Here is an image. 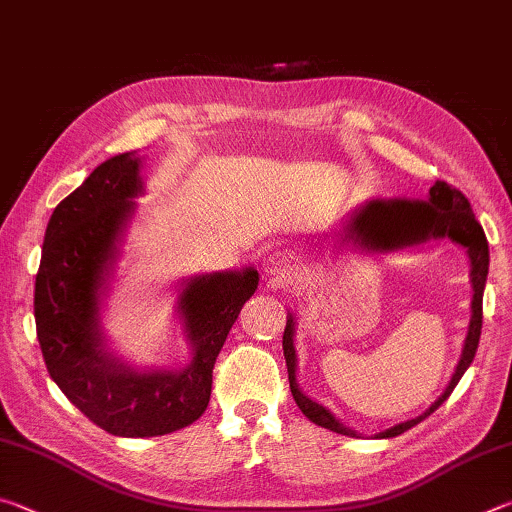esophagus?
<instances>
[{
    "instance_id": "obj_1",
    "label": "esophagus",
    "mask_w": 512,
    "mask_h": 512,
    "mask_svg": "<svg viewBox=\"0 0 512 512\" xmlns=\"http://www.w3.org/2000/svg\"><path fill=\"white\" fill-rule=\"evenodd\" d=\"M291 264L293 255L289 250H271V253L264 257V273L271 277H282L284 273L291 271Z\"/></svg>"
}]
</instances>
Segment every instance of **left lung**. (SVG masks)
<instances>
[{
    "instance_id": "1",
    "label": "left lung",
    "mask_w": 512,
    "mask_h": 512,
    "mask_svg": "<svg viewBox=\"0 0 512 512\" xmlns=\"http://www.w3.org/2000/svg\"><path fill=\"white\" fill-rule=\"evenodd\" d=\"M339 237L343 246L363 248L368 253H395V250L415 248L427 244V241H443L449 239L456 246L465 248L467 257H470V282H472V316L470 325H467V336L463 343L461 359H458L454 375L449 379L443 395L433 402L427 411L420 413L418 418L404 420L400 424H393L384 431L375 433V438H393L400 436L406 429L415 427L424 418L438 409L452 391L458 381L465 375V370L470 368L474 361L476 348H479L481 339V323H483V289L485 280H488V239L485 232L474 219V212L470 207V201L458 192V189L449 187L447 183H438L429 189L427 201H415V198H370L357 210H352L345 221L341 223ZM296 318L293 314L287 316V327H284L282 336V348L284 359H287L289 370V386L291 395L296 400L298 409L307 415V418L318 424V427L329 429L334 433H343V436L359 438L361 433L350 429L348 424H343L336 415L325 409L323 404L311 400L309 395L300 391L298 386V354H296Z\"/></svg>"
}]
</instances>
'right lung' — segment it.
<instances>
[{
    "instance_id": "add662e5",
    "label": "right lung",
    "mask_w": 512,
    "mask_h": 512,
    "mask_svg": "<svg viewBox=\"0 0 512 512\" xmlns=\"http://www.w3.org/2000/svg\"><path fill=\"white\" fill-rule=\"evenodd\" d=\"M142 194V158L131 151L101 162L63 198L47 223L33 298L51 379L97 427L124 438L164 436L201 418L214 361L259 284L253 266L183 277L176 316L189 361L169 370L121 359L103 332V307Z\"/></svg>"
}]
</instances>
